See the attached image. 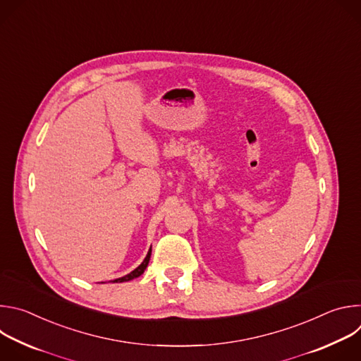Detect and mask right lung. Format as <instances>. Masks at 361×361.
<instances>
[{"label":"right lung","mask_w":361,"mask_h":361,"mask_svg":"<svg viewBox=\"0 0 361 361\" xmlns=\"http://www.w3.org/2000/svg\"><path fill=\"white\" fill-rule=\"evenodd\" d=\"M149 257H151V247H149V250H148V252H147V255H145V259L142 260V263H141L135 270H133L131 273H128V274H127V276H124V277H120V279L111 280V283H126V281H130V280H134V279L140 277V276L144 273V270L147 269V266H148Z\"/></svg>","instance_id":"1"}]
</instances>
